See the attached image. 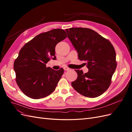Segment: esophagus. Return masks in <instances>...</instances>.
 I'll return each instance as SVG.
<instances>
[{"mask_svg": "<svg viewBox=\"0 0 132 132\" xmlns=\"http://www.w3.org/2000/svg\"><path fill=\"white\" fill-rule=\"evenodd\" d=\"M64 70H65V71H68V70H70V69L69 68H68V67L65 66V67H64Z\"/></svg>", "mask_w": 132, "mask_h": 132, "instance_id": "1", "label": "esophagus"}]
</instances>
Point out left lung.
I'll list each match as a JSON object with an SVG mask.
<instances>
[{
    "mask_svg": "<svg viewBox=\"0 0 132 132\" xmlns=\"http://www.w3.org/2000/svg\"><path fill=\"white\" fill-rule=\"evenodd\" d=\"M71 43L78 53L79 59L85 61L89 71L78 74L71 85L85 97L95 98L108 89L117 67L116 55L110 41L88 28L73 27L65 30Z\"/></svg>",
    "mask_w": 132,
    "mask_h": 132,
    "instance_id": "left-lung-1",
    "label": "left lung"
}]
</instances>
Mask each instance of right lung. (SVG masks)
Here are the masks:
<instances>
[{
    "mask_svg": "<svg viewBox=\"0 0 132 132\" xmlns=\"http://www.w3.org/2000/svg\"><path fill=\"white\" fill-rule=\"evenodd\" d=\"M67 37L64 30L53 29L39 34L21 48L14 69L17 85L27 96L42 98L55 90L64 69L55 70L47 67L46 64L56 59L55 46Z\"/></svg>",
    "mask_w": 132,
    "mask_h": 132,
    "instance_id": "1",
    "label": "right lung"
}]
</instances>
